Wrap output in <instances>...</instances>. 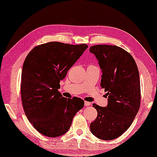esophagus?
I'll return each mask as SVG.
<instances>
[{
    "instance_id": "1",
    "label": "esophagus",
    "mask_w": 157,
    "mask_h": 157,
    "mask_svg": "<svg viewBox=\"0 0 157 157\" xmlns=\"http://www.w3.org/2000/svg\"><path fill=\"white\" fill-rule=\"evenodd\" d=\"M91 104L90 102H89V101H85L84 102V105L86 106H90V105H91Z\"/></svg>"
}]
</instances>
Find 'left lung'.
<instances>
[{
    "label": "left lung",
    "instance_id": "obj_1",
    "mask_svg": "<svg viewBox=\"0 0 157 157\" xmlns=\"http://www.w3.org/2000/svg\"><path fill=\"white\" fill-rule=\"evenodd\" d=\"M89 51L98 61L102 76L101 86L107 91L108 104H93L97 117L90 124L92 134L102 140H112L132 124L141 102L140 80L134 59L117 46L96 45Z\"/></svg>",
    "mask_w": 157,
    "mask_h": 157
}]
</instances>
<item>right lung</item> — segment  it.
Masks as SVG:
<instances>
[{
  "label": "right lung",
  "instance_id": "obj_1",
  "mask_svg": "<svg viewBox=\"0 0 157 157\" xmlns=\"http://www.w3.org/2000/svg\"><path fill=\"white\" fill-rule=\"evenodd\" d=\"M87 48L86 44L49 42L35 47L25 58L21 84L23 107L30 123L44 136L66 134L83 107L82 99H68L58 89L60 81Z\"/></svg>",
  "mask_w": 157,
  "mask_h": 157
}]
</instances>
